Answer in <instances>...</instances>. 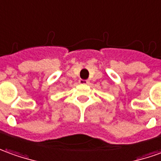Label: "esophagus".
Wrapping results in <instances>:
<instances>
[{
    "mask_svg": "<svg viewBox=\"0 0 161 161\" xmlns=\"http://www.w3.org/2000/svg\"><path fill=\"white\" fill-rule=\"evenodd\" d=\"M79 83H80V84H88L89 81H88L87 80H81V79H80V80H79Z\"/></svg>",
    "mask_w": 161,
    "mask_h": 161,
    "instance_id": "obj_1",
    "label": "esophagus"
}]
</instances>
